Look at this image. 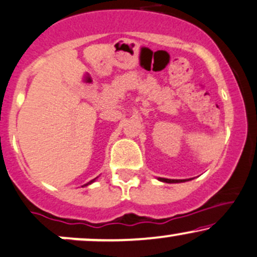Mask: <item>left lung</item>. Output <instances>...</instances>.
<instances>
[{"instance_id":"8db88e82","label":"left lung","mask_w":257,"mask_h":257,"mask_svg":"<svg viewBox=\"0 0 257 257\" xmlns=\"http://www.w3.org/2000/svg\"><path fill=\"white\" fill-rule=\"evenodd\" d=\"M159 180L163 183H182L185 182L187 179H167V178H159Z\"/></svg>"}]
</instances>
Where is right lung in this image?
I'll list each match as a JSON object with an SVG mask.
<instances>
[{"instance_id": "add662e5", "label": "right lung", "mask_w": 257, "mask_h": 257, "mask_svg": "<svg viewBox=\"0 0 257 257\" xmlns=\"http://www.w3.org/2000/svg\"><path fill=\"white\" fill-rule=\"evenodd\" d=\"M94 180H95V179H92V180H91V182H89V183H87V184H85V185H89V184H91V183H92V182H94Z\"/></svg>"}]
</instances>
